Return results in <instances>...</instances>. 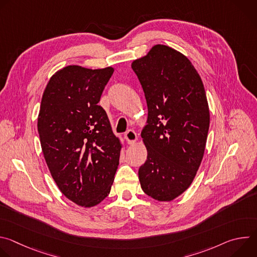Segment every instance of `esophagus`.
I'll list each match as a JSON object with an SVG mask.
<instances>
[{"mask_svg": "<svg viewBox=\"0 0 257 257\" xmlns=\"http://www.w3.org/2000/svg\"><path fill=\"white\" fill-rule=\"evenodd\" d=\"M125 137H126V140L129 144H133L136 140H137V134L134 130L132 129H129L126 133H125Z\"/></svg>", "mask_w": 257, "mask_h": 257, "instance_id": "esophagus-1", "label": "esophagus"}]
</instances>
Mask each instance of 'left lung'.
<instances>
[{
	"mask_svg": "<svg viewBox=\"0 0 257 257\" xmlns=\"http://www.w3.org/2000/svg\"><path fill=\"white\" fill-rule=\"evenodd\" d=\"M132 69L149 109L140 185L154 199L171 201L190 186L203 158L209 128L203 83L184 55L164 45L135 60Z\"/></svg>",
	"mask_w": 257,
	"mask_h": 257,
	"instance_id": "1",
	"label": "left lung"
}]
</instances>
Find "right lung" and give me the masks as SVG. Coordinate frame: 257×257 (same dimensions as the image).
Returning a JSON list of instances; mask_svg holds the SVG:
<instances>
[{
    "label": "right lung",
    "instance_id": "1",
    "mask_svg": "<svg viewBox=\"0 0 257 257\" xmlns=\"http://www.w3.org/2000/svg\"><path fill=\"white\" fill-rule=\"evenodd\" d=\"M114 69L67 66L44 92L38 129L45 160L61 192L90 207L111 191L121 144L98 103Z\"/></svg>",
    "mask_w": 257,
    "mask_h": 257
}]
</instances>
